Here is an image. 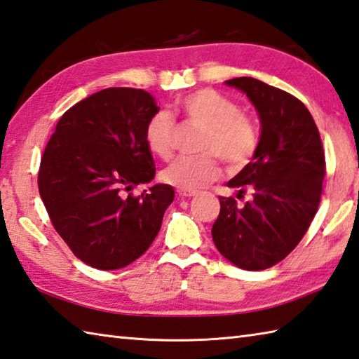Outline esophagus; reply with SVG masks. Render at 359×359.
Listing matches in <instances>:
<instances>
[{
	"mask_svg": "<svg viewBox=\"0 0 359 359\" xmlns=\"http://www.w3.org/2000/svg\"><path fill=\"white\" fill-rule=\"evenodd\" d=\"M177 194L180 198H193V196L198 194V191H193V189H177Z\"/></svg>",
	"mask_w": 359,
	"mask_h": 359,
	"instance_id": "obj_1",
	"label": "esophagus"
}]
</instances>
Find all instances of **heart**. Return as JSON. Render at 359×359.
Returning <instances> with one entry per match:
<instances>
[{
	"instance_id": "1",
	"label": "heart",
	"mask_w": 359,
	"mask_h": 359,
	"mask_svg": "<svg viewBox=\"0 0 359 359\" xmlns=\"http://www.w3.org/2000/svg\"><path fill=\"white\" fill-rule=\"evenodd\" d=\"M175 111L189 124L203 128L199 157H179L161 172L166 184L182 189H198L221 175L222 158L231 170L250 161L258 146V132L240 107L216 90L201 88L175 101ZM175 123L168 111H158L146 124L144 142L154 156L168 160L174 151Z\"/></svg>"
}]
</instances>
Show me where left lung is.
I'll return each mask as SVG.
<instances>
[{
	"instance_id": "left-lung-1",
	"label": "left lung",
	"mask_w": 359,
	"mask_h": 359,
	"mask_svg": "<svg viewBox=\"0 0 359 359\" xmlns=\"http://www.w3.org/2000/svg\"><path fill=\"white\" fill-rule=\"evenodd\" d=\"M226 86L241 90L262 124L257 151L229 188L252 199L238 207L219 198L213 224L216 249L245 271H263L290 255L318 212L325 156L320 135L305 104L254 77H235Z\"/></svg>"
}]
</instances>
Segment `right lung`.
Masks as SVG:
<instances>
[{
    "mask_svg": "<svg viewBox=\"0 0 359 359\" xmlns=\"http://www.w3.org/2000/svg\"><path fill=\"white\" fill-rule=\"evenodd\" d=\"M158 110L144 90L105 88L68 109L45 147L40 198L62 240L91 268L121 269L142 257L174 201L166 184L127 194L156 177L144 130Z\"/></svg>",
    "mask_w": 359,
    "mask_h": 359,
    "instance_id": "obj_1",
    "label": "right lung"
}]
</instances>
